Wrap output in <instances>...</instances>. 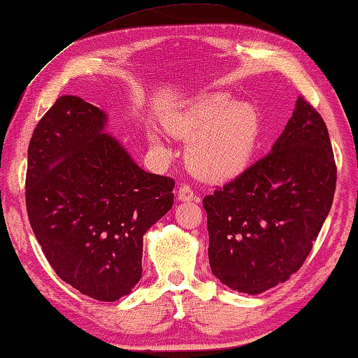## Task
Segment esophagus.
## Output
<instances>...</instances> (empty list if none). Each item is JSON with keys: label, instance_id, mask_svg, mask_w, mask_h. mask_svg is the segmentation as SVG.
<instances>
[{"label": "esophagus", "instance_id": "obj_1", "mask_svg": "<svg viewBox=\"0 0 358 358\" xmlns=\"http://www.w3.org/2000/svg\"><path fill=\"white\" fill-rule=\"evenodd\" d=\"M180 201H192L194 199V191L191 189L189 185H180L178 192H177Z\"/></svg>", "mask_w": 358, "mask_h": 358}]
</instances>
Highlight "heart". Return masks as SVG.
<instances>
[{
    "mask_svg": "<svg viewBox=\"0 0 358 358\" xmlns=\"http://www.w3.org/2000/svg\"><path fill=\"white\" fill-rule=\"evenodd\" d=\"M261 119L257 108L229 94H210L180 116L173 130L191 141L186 161L197 177L234 178L247 169L257 150Z\"/></svg>",
    "mask_w": 358,
    "mask_h": 358,
    "instance_id": "heart-1",
    "label": "heart"
}]
</instances>
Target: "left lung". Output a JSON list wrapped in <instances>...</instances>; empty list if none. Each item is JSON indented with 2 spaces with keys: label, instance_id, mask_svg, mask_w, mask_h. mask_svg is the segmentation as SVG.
<instances>
[{
  "label": "left lung",
  "instance_id": "obj_1",
  "mask_svg": "<svg viewBox=\"0 0 358 358\" xmlns=\"http://www.w3.org/2000/svg\"><path fill=\"white\" fill-rule=\"evenodd\" d=\"M334 189L327 124L299 97L272 151L203 197L213 274L248 294L287 282L310 253Z\"/></svg>",
  "mask_w": 358,
  "mask_h": 358
}]
</instances>
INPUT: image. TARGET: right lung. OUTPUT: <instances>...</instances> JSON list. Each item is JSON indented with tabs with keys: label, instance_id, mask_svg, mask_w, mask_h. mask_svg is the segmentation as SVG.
<instances>
[{
	"label": "right lung",
	"instance_id": "add662e5",
	"mask_svg": "<svg viewBox=\"0 0 358 358\" xmlns=\"http://www.w3.org/2000/svg\"><path fill=\"white\" fill-rule=\"evenodd\" d=\"M105 122L81 97L57 99L28 145L25 202L55 274L116 301L141 279L143 236L172 208L175 181L140 169Z\"/></svg>",
	"mask_w": 358,
	"mask_h": 358
}]
</instances>
